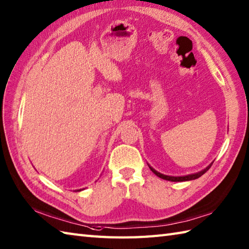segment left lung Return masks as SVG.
Masks as SVG:
<instances>
[{
  "label": "left lung",
  "mask_w": 249,
  "mask_h": 249,
  "mask_svg": "<svg viewBox=\"0 0 249 249\" xmlns=\"http://www.w3.org/2000/svg\"><path fill=\"white\" fill-rule=\"evenodd\" d=\"M211 165H212V163H211L209 166H207L205 170L200 171V172H198V173H196V174H191V175H187V176H181V177L166 176V175H163V174H160V173H158L157 171H155V170L153 169V167H151V166H149V169L152 170V172L154 173V174H156V175H157V176H158V177H160V178L164 179V180H170V181H187V180H193V179H196V178L200 177L201 175H204L205 173H206L208 170L210 169Z\"/></svg>",
  "instance_id": "obj_1"
}]
</instances>
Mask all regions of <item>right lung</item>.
<instances>
[{"label":"right lung","mask_w":249,"mask_h":249,"mask_svg":"<svg viewBox=\"0 0 249 249\" xmlns=\"http://www.w3.org/2000/svg\"><path fill=\"white\" fill-rule=\"evenodd\" d=\"M77 191H80V190H77Z\"/></svg>","instance_id":"1"}]
</instances>
